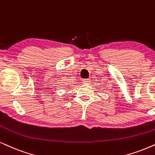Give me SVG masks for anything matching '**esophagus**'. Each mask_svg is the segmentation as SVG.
<instances>
[{"label":"esophagus","mask_w":155,"mask_h":155,"mask_svg":"<svg viewBox=\"0 0 155 155\" xmlns=\"http://www.w3.org/2000/svg\"><path fill=\"white\" fill-rule=\"evenodd\" d=\"M83 82H84V84H89L90 80L89 79H84V80H83Z\"/></svg>","instance_id":"1"}]
</instances>
